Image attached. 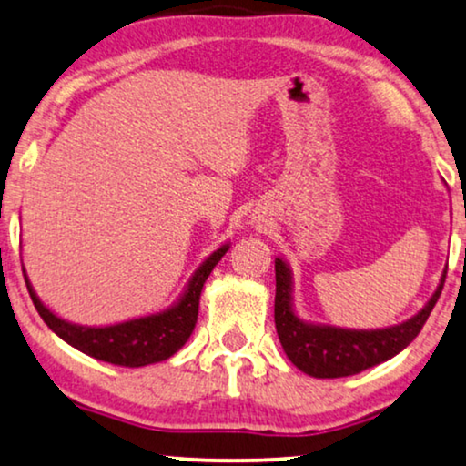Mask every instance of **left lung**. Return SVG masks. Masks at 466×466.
<instances>
[{
  "mask_svg": "<svg viewBox=\"0 0 466 466\" xmlns=\"http://www.w3.org/2000/svg\"><path fill=\"white\" fill-rule=\"evenodd\" d=\"M277 270V298H274V323L289 361L312 378H346L389 361L405 346L414 342L427 323L432 306L443 289L445 270L439 285L422 310L403 323L382 329H349L325 323L304 320L293 304V272L283 258H274Z\"/></svg>",
  "mask_w": 466,
  "mask_h": 466,
  "instance_id": "1",
  "label": "left lung"
}]
</instances>
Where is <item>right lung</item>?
Masks as SVG:
<instances>
[{"label":"right lung","mask_w":466,"mask_h":466,"mask_svg":"<svg viewBox=\"0 0 466 466\" xmlns=\"http://www.w3.org/2000/svg\"><path fill=\"white\" fill-rule=\"evenodd\" d=\"M228 248H230V242L215 248L196 268L187 285L183 287L181 296L165 310L143 314V317L120 320V323L111 325H80L61 319L39 299L25 268L23 274L39 317L44 319V323L63 342L74 346L76 350L84 352V355L96 359V361L120 367H143L167 361V359L183 349V344L192 336L196 320H198L202 287H205L208 274L219 264V259L224 258Z\"/></svg>","instance_id":"add662e5"}]
</instances>
